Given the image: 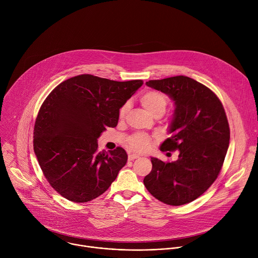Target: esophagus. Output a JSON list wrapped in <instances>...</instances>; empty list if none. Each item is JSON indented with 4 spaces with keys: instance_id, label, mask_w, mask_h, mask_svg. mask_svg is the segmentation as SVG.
<instances>
[{
    "instance_id": "1",
    "label": "esophagus",
    "mask_w": 258,
    "mask_h": 258,
    "mask_svg": "<svg viewBox=\"0 0 258 258\" xmlns=\"http://www.w3.org/2000/svg\"><path fill=\"white\" fill-rule=\"evenodd\" d=\"M139 157H140V156H139V155H137V154H131V153H130L127 158H128V160H130V161H132V160H135V159H137V158H139Z\"/></svg>"
}]
</instances>
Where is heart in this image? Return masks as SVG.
Segmentation results:
<instances>
[{
    "label": "heart",
    "mask_w": 258,
    "mask_h": 258,
    "mask_svg": "<svg viewBox=\"0 0 258 258\" xmlns=\"http://www.w3.org/2000/svg\"><path fill=\"white\" fill-rule=\"evenodd\" d=\"M141 103L145 110L152 116L162 115L167 107V96L158 91H148L141 97ZM130 107L128 102L124 103L119 109V116L123 118ZM152 140L150 137L144 134H135L126 140V146L132 151L144 152L150 148Z\"/></svg>",
    "instance_id": "1"
}]
</instances>
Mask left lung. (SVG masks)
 <instances>
[{"mask_svg":"<svg viewBox=\"0 0 258 258\" xmlns=\"http://www.w3.org/2000/svg\"><path fill=\"white\" fill-rule=\"evenodd\" d=\"M167 94L175 103L171 137L162 152L178 150L176 161L151 158L152 170L144 185L159 201L173 206L192 202L217 178L230 143V126L225 108L206 86L178 76L146 83Z\"/></svg>","mask_w":258,"mask_h":258,"instance_id":"left-lung-1","label":"left lung"}]
</instances>
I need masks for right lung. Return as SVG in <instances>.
<instances>
[{"instance_id":"add662e5","label":"right lung","mask_w":258,"mask_h":258,"mask_svg":"<svg viewBox=\"0 0 258 258\" xmlns=\"http://www.w3.org/2000/svg\"><path fill=\"white\" fill-rule=\"evenodd\" d=\"M143 85L81 75L58 85L42 104L33 128V150L50 186L77 203L102 195L125 165L121 147L99 151L97 139L115 127L119 109Z\"/></svg>"}]
</instances>
